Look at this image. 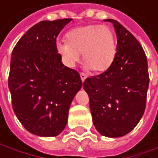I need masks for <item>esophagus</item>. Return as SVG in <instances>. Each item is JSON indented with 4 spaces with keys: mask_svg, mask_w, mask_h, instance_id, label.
Returning a JSON list of instances; mask_svg holds the SVG:
<instances>
[{
    "mask_svg": "<svg viewBox=\"0 0 158 158\" xmlns=\"http://www.w3.org/2000/svg\"><path fill=\"white\" fill-rule=\"evenodd\" d=\"M81 81L83 82L86 80V75L83 74V73H81Z\"/></svg>",
    "mask_w": 158,
    "mask_h": 158,
    "instance_id": "1",
    "label": "esophagus"
}]
</instances>
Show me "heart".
Masks as SVG:
<instances>
[{
	"instance_id": "obj_1",
	"label": "heart",
	"mask_w": 158,
	"mask_h": 158,
	"mask_svg": "<svg viewBox=\"0 0 158 158\" xmlns=\"http://www.w3.org/2000/svg\"><path fill=\"white\" fill-rule=\"evenodd\" d=\"M65 41L57 43L56 49L70 68L78 62L80 54L85 67L94 73L108 70L114 61L117 42L113 30L109 26L87 24L74 28L66 33Z\"/></svg>"
}]
</instances>
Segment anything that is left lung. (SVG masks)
I'll use <instances>...</instances> for the list:
<instances>
[{"mask_svg":"<svg viewBox=\"0 0 158 158\" xmlns=\"http://www.w3.org/2000/svg\"><path fill=\"white\" fill-rule=\"evenodd\" d=\"M117 51L110 67L87 77L83 88L89 95L90 110L96 130L105 137L128 134L141 119L149 87L145 52L130 31L114 19Z\"/></svg>","mask_w":158,"mask_h":158,"instance_id":"obj_1","label":"left lung"}]
</instances>
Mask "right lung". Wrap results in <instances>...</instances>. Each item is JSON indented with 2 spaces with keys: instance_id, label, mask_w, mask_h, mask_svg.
Wrapping results in <instances>:
<instances>
[{
  "instance_id": "right-lung-1",
  "label": "right lung",
  "mask_w": 158,
  "mask_h": 158,
  "mask_svg": "<svg viewBox=\"0 0 158 158\" xmlns=\"http://www.w3.org/2000/svg\"><path fill=\"white\" fill-rule=\"evenodd\" d=\"M71 20L40 21L13 49L8 77L12 107L31 134L59 135L66 126L72 100L82 86L78 72L64 65L56 49V38Z\"/></svg>"
}]
</instances>
